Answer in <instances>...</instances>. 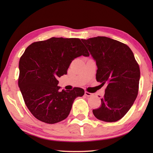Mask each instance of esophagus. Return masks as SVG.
I'll list each match as a JSON object with an SVG mask.
<instances>
[{
	"label": "esophagus",
	"mask_w": 153,
	"mask_h": 153,
	"mask_svg": "<svg viewBox=\"0 0 153 153\" xmlns=\"http://www.w3.org/2000/svg\"><path fill=\"white\" fill-rule=\"evenodd\" d=\"M85 95L87 97H91V96L93 95V94L91 93L87 92V91H85Z\"/></svg>",
	"instance_id": "34e87169"
}]
</instances>
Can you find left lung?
Wrapping results in <instances>:
<instances>
[{"label":"left lung","instance_id":"left-lung-1","mask_svg":"<svg viewBox=\"0 0 153 153\" xmlns=\"http://www.w3.org/2000/svg\"><path fill=\"white\" fill-rule=\"evenodd\" d=\"M97 66L96 79L107 84L101 106L93 110L97 119L114 122L126 115L137 98L140 70L128 45L106 37L82 39Z\"/></svg>","mask_w":153,"mask_h":153}]
</instances>
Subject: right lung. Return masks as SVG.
I'll return each instance as SVG.
<instances>
[{
    "label": "right lung",
    "mask_w": 153,
    "mask_h": 153,
    "mask_svg": "<svg viewBox=\"0 0 153 153\" xmlns=\"http://www.w3.org/2000/svg\"><path fill=\"white\" fill-rule=\"evenodd\" d=\"M89 54L79 39L52 37L30 45L19 62L18 85L24 102L37 120L55 123L69 115L84 90L60 91L58 77L67 74L73 60Z\"/></svg>",
    "instance_id": "right-lung-1"
}]
</instances>
